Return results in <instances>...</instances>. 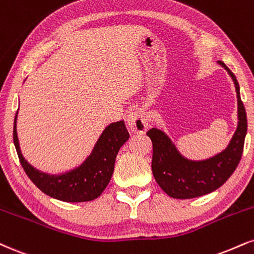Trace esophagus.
<instances>
[{
    "label": "esophagus",
    "instance_id": "esophagus-1",
    "mask_svg": "<svg viewBox=\"0 0 254 254\" xmlns=\"http://www.w3.org/2000/svg\"><path fill=\"white\" fill-rule=\"evenodd\" d=\"M127 125L132 132L144 133L148 129V119L142 109H136L127 115Z\"/></svg>",
    "mask_w": 254,
    "mask_h": 254
}]
</instances>
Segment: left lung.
<instances>
[{
	"label": "left lung",
	"instance_id": "1",
	"mask_svg": "<svg viewBox=\"0 0 254 254\" xmlns=\"http://www.w3.org/2000/svg\"><path fill=\"white\" fill-rule=\"evenodd\" d=\"M218 64L231 75L238 99V127L225 150L206 160H189L177 150L163 130L152 127L146 132L152 142V174L163 191L174 198H193L212 193L230 179L241 160L247 132L245 106L235 75L222 61Z\"/></svg>",
	"mask_w": 254,
	"mask_h": 254
}]
</instances>
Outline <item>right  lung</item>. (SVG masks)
Masks as SVG:
<instances>
[{
	"instance_id": "right-lung-1",
	"label": "right lung",
	"mask_w": 254,
	"mask_h": 254,
	"mask_svg": "<svg viewBox=\"0 0 254 254\" xmlns=\"http://www.w3.org/2000/svg\"><path fill=\"white\" fill-rule=\"evenodd\" d=\"M16 121L17 112L14 119L13 136L24 172L40 190L65 202H85L100 196L114 174L119 149L130 137L124 121L111 123L104 129L91 154L80 166L61 174H48L36 169L24 160L17 138Z\"/></svg>"
}]
</instances>
